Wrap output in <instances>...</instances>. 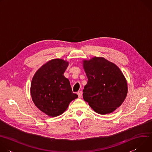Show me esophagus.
<instances>
[{"mask_svg": "<svg viewBox=\"0 0 152 152\" xmlns=\"http://www.w3.org/2000/svg\"><path fill=\"white\" fill-rule=\"evenodd\" d=\"M77 95H78V97H81L82 96V92L81 91H79L77 92Z\"/></svg>", "mask_w": 152, "mask_h": 152, "instance_id": "obj_1", "label": "esophagus"}]
</instances>
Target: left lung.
Instances as JSON below:
<instances>
[{"label":"left lung","mask_w":152,"mask_h":152,"mask_svg":"<svg viewBox=\"0 0 152 152\" xmlns=\"http://www.w3.org/2000/svg\"><path fill=\"white\" fill-rule=\"evenodd\" d=\"M83 67L88 77L83 98L99 114L114 111L125 100L126 80L116 65L102 57L83 60Z\"/></svg>","instance_id":"left-lung-1"}]
</instances>
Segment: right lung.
I'll return each instance as SVG.
<instances>
[{"mask_svg": "<svg viewBox=\"0 0 152 152\" xmlns=\"http://www.w3.org/2000/svg\"><path fill=\"white\" fill-rule=\"evenodd\" d=\"M69 64L61 59H52L41 67L32 78V99L38 109L49 117L62 114L78 97L73 93L69 80L64 76Z\"/></svg>", "mask_w": 152, "mask_h": 152, "instance_id": "obj_1", "label": "right lung"}]
</instances>
